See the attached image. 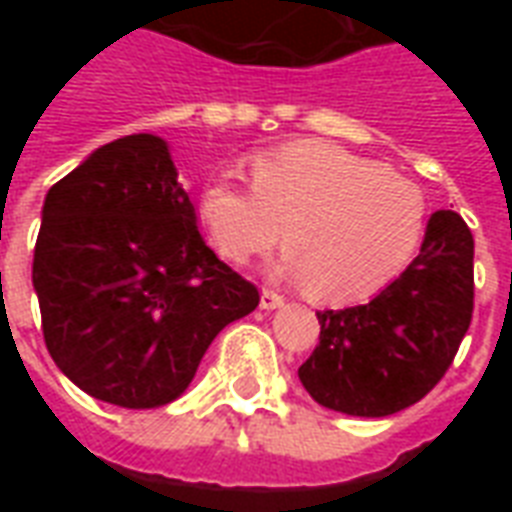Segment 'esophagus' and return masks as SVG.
Segmentation results:
<instances>
[{
  "mask_svg": "<svg viewBox=\"0 0 512 512\" xmlns=\"http://www.w3.org/2000/svg\"><path fill=\"white\" fill-rule=\"evenodd\" d=\"M282 304H285V296H279L277 290L263 288V293H260V307H263V310H277Z\"/></svg>",
  "mask_w": 512,
  "mask_h": 512,
  "instance_id": "esophagus-1",
  "label": "esophagus"
}]
</instances>
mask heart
<instances>
[{"label":"heart","instance_id":"heart-1","mask_svg":"<svg viewBox=\"0 0 512 512\" xmlns=\"http://www.w3.org/2000/svg\"><path fill=\"white\" fill-rule=\"evenodd\" d=\"M200 219L233 263L268 252L285 227V271L321 301L376 293L414 260L428 202L414 180L332 142L304 139L252 156V186L213 175Z\"/></svg>","mask_w":512,"mask_h":512}]
</instances>
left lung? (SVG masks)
Listing matches in <instances>:
<instances>
[{
	"label": "left lung",
	"mask_w": 512,
	"mask_h": 512,
	"mask_svg": "<svg viewBox=\"0 0 512 512\" xmlns=\"http://www.w3.org/2000/svg\"><path fill=\"white\" fill-rule=\"evenodd\" d=\"M472 310V230L455 211H436L419 255L376 299L318 312L321 337L299 367L301 384L351 417L403 411L450 370Z\"/></svg>",
	"instance_id": "8db88e82"
}]
</instances>
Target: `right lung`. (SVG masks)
Wrapping results in <instances>:
<instances>
[{"mask_svg":"<svg viewBox=\"0 0 512 512\" xmlns=\"http://www.w3.org/2000/svg\"><path fill=\"white\" fill-rule=\"evenodd\" d=\"M32 285L51 359L82 392L123 408L183 395L213 337L260 304L205 244L153 134L98 147L51 186Z\"/></svg>","mask_w":512,"mask_h":512,"instance_id":"1","label":"right lung"}]
</instances>
